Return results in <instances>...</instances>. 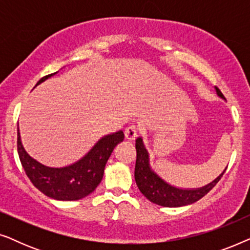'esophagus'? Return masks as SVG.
<instances>
[{
	"label": "esophagus",
	"instance_id": "34e87169",
	"mask_svg": "<svg viewBox=\"0 0 250 250\" xmlns=\"http://www.w3.org/2000/svg\"><path fill=\"white\" fill-rule=\"evenodd\" d=\"M138 135V127L135 125H129L125 129V136L127 140H134Z\"/></svg>",
	"mask_w": 250,
	"mask_h": 250
}]
</instances>
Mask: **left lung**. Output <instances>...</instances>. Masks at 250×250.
I'll return each instance as SVG.
<instances>
[{
    "mask_svg": "<svg viewBox=\"0 0 250 250\" xmlns=\"http://www.w3.org/2000/svg\"><path fill=\"white\" fill-rule=\"evenodd\" d=\"M215 88H216L218 97L224 98V95L216 86ZM135 148L136 162L134 177L136 186L146 199L163 207H181L196 203L204 196H206L216 186V183L221 180L225 172L224 170L217 179L203 188L180 189V188L170 186L151 169L149 164V153L146 151L141 138L136 139Z\"/></svg>",
    "mask_w": 250,
    "mask_h": 250,
    "instance_id": "obj_1",
    "label": "left lung"
}]
</instances>
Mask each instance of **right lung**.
I'll return each mask as SVG.
<instances>
[{"mask_svg":"<svg viewBox=\"0 0 250 250\" xmlns=\"http://www.w3.org/2000/svg\"><path fill=\"white\" fill-rule=\"evenodd\" d=\"M57 73L41 78L35 86ZM123 140H124L123 131L105 135L95 143L93 148L83 158L69 166L60 167V168L44 166L37 160L33 159L23 149L19 128L17 148L26 175L28 176L34 187L52 199L71 201L82 199L97 189L104 177V166L112 150Z\"/></svg>","mask_w":250,"mask_h":250,"instance_id":"1","label":"right lung"}]
</instances>
